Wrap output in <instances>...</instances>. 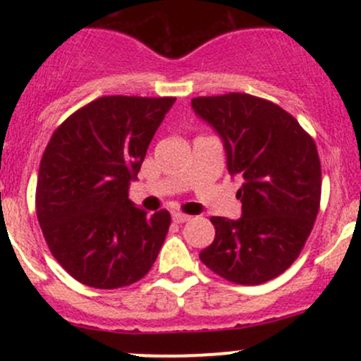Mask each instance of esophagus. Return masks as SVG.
Here are the masks:
<instances>
[{"label":"esophagus","instance_id":"1","mask_svg":"<svg viewBox=\"0 0 361 361\" xmlns=\"http://www.w3.org/2000/svg\"><path fill=\"white\" fill-rule=\"evenodd\" d=\"M190 220H192V216H188V214H181V213L173 214L174 224H187V221H190Z\"/></svg>","mask_w":361,"mask_h":361}]
</instances>
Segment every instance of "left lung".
Masks as SVG:
<instances>
[{"instance_id": "8db88e82", "label": "left lung", "mask_w": 361, "mask_h": 361, "mask_svg": "<svg viewBox=\"0 0 361 361\" xmlns=\"http://www.w3.org/2000/svg\"><path fill=\"white\" fill-rule=\"evenodd\" d=\"M192 108L243 181L241 218H211L214 241L199 258L227 281L260 285L293 264L312 231L322 197L316 145L290 113L250 94L195 97Z\"/></svg>"}]
</instances>
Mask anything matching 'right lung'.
I'll return each mask as SVG.
<instances>
[{"mask_svg": "<svg viewBox=\"0 0 361 361\" xmlns=\"http://www.w3.org/2000/svg\"><path fill=\"white\" fill-rule=\"evenodd\" d=\"M176 97L104 96L50 137L36 183V214L56 260L76 281L113 290L152 269L171 224L129 201L148 145Z\"/></svg>", "mask_w": 361, "mask_h": 361, "instance_id": "1", "label": "right lung"}]
</instances>
